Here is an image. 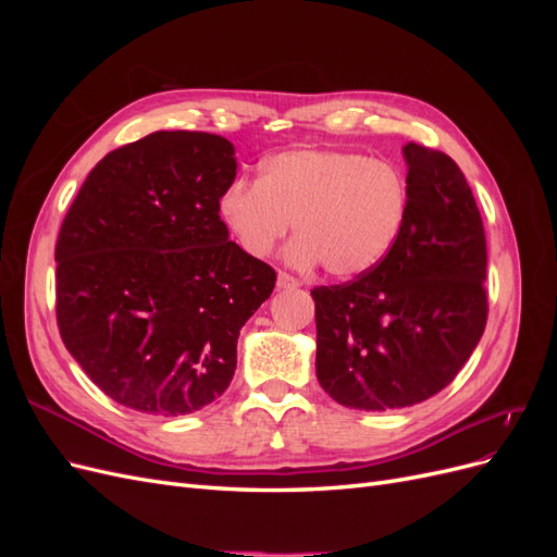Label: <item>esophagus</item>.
Returning <instances> with one entry per match:
<instances>
[{
    "label": "esophagus",
    "instance_id": "obj_1",
    "mask_svg": "<svg viewBox=\"0 0 557 557\" xmlns=\"http://www.w3.org/2000/svg\"><path fill=\"white\" fill-rule=\"evenodd\" d=\"M276 285H278V288H283V290H293V288H299V281L295 276H290V274L278 272Z\"/></svg>",
    "mask_w": 557,
    "mask_h": 557
}]
</instances>
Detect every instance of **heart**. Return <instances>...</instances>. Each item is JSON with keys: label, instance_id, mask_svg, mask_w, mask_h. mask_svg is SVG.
<instances>
[{"label": "heart", "instance_id": "heart-1", "mask_svg": "<svg viewBox=\"0 0 557 557\" xmlns=\"http://www.w3.org/2000/svg\"><path fill=\"white\" fill-rule=\"evenodd\" d=\"M409 199V181L393 162L301 148L264 160L258 183L227 185L218 211L250 258H267L293 223V264H323L336 278H352L395 248Z\"/></svg>", "mask_w": 557, "mask_h": 557}]
</instances>
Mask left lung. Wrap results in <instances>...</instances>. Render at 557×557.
Here are the masks:
<instances>
[{"label":"left lung","instance_id":"1","mask_svg":"<svg viewBox=\"0 0 557 557\" xmlns=\"http://www.w3.org/2000/svg\"><path fill=\"white\" fill-rule=\"evenodd\" d=\"M401 150L411 199L395 248L356 281L311 290L318 383L362 411L444 391L487 320L485 232L465 174L442 150Z\"/></svg>","mask_w":557,"mask_h":557}]
</instances>
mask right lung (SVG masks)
<instances>
[{
	"instance_id": "right-lung-1",
	"label": "right lung",
	"mask_w": 557,
	"mask_h": 557,
	"mask_svg": "<svg viewBox=\"0 0 557 557\" xmlns=\"http://www.w3.org/2000/svg\"><path fill=\"white\" fill-rule=\"evenodd\" d=\"M234 176L225 137L153 132L99 160L64 215L60 336L123 407L183 416L227 391L239 330L276 285L221 221Z\"/></svg>"
}]
</instances>
